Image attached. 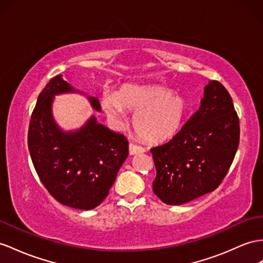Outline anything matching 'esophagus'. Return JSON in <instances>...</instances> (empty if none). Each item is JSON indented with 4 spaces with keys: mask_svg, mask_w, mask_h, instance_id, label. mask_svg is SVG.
Segmentation results:
<instances>
[{
    "mask_svg": "<svg viewBox=\"0 0 263 263\" xmlns=\"http://www.w3.org/2000/svg\"><path fill=\"white\" fill-rule=\"evenodd\" d=\"M143 152H145L144 147L140 146V145H137V144L130 143V145H129V153H130V156H134V154L143 153Z\"/></svg>",
    "mask_w": 263,
    "mask_h": 263,
    "instance_id": "1",
    "label": "esophagus"
}]
</instances>
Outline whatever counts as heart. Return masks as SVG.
I'll list each match as a JSON object with an SVG mask.
<instances>
[{
	"mask_svg": "<svg viewBox=\"0 0 263 263\" xmlns=\"http://www.w3.org/2000/svg\"><path fill=\"white\" fill-rule=\"evenodd\" d=\"M101 105L117 126L125 123L126 111L133 112L134 130L149 143H163L176 137L187 111L182 97L158 84H125L117 93L103 91Z\"/></svg>",
	"mask_w": 263,
	"mask_h": 263,
	"instance_id": "b5f03b06",
	"label": "heart"
}]
</instances>
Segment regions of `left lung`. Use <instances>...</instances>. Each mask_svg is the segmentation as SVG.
Wrapping results in <instances>:
<instances>
[{"label": "left lung", "mask_w": 263, "mask_h": 263, "mask_svg": "<svg viewBox=\"0 0 263 263\" xmlns=\"http://www.w3.org/2000/svg\"><path fill=\"white\" fill-rule=\"evenodd\" d=\"M239 138L230 94L218 81H210L199 110L177 136L150 150L157 170L154 194L166 204L180 205L214 191L227 176Z\"/></svg>", "instance_id": "obj_1"}]
</instances>
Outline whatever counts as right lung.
<instances>
[{
    "label": "right lung",
    "mask_w": 263,
    "mask_h": 263,
    "mask_svg": "<svg viewBox=\"0 0 263 263\" xmlns=\"http://www.w3.org/2000/svg\"><path fill=\"white\" fill-rule=\"evenodd\" d=\"M78 92L57 76L49 81L32 112L28 144L33 165L45 189L60 203L92 210L109 194L129 154L123 134L111 131L92 116L76 131H63L52 114L55 96ZM96 111L99 100L86 97Z\"/></svg>",
    "instance_id": "1"
}]
</instances>
